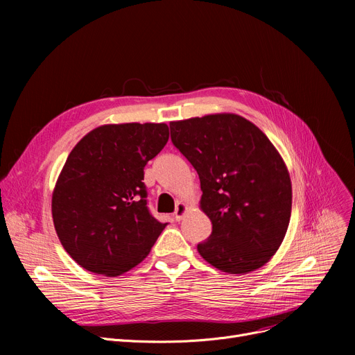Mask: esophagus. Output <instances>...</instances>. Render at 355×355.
I'll return each mask as SVG.
<instances>
[{"instance_id":"34e87169","label":"esophagus","mask_w":355,"mask_h":355,"mask_svg":"<svg viewBox=\"0 0 355 355\" xmlns=\"http://www.w3.org/2000/svg\"><path fill=\"white\" fill-rule=\"evenodd\" d=\"M189 211V206L185 202H178L177 204V209H175V214H174V218L177 221H180L185 214H187Z\"/></svg>"}]
</instances>
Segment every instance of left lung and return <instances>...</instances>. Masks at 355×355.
I'll return each instance as SVG.
<instances>
[{"instance_id":"left-lung-1","label":"left lung","mask_w":355,"mask_h":355,"mask_svg":"<svg viewBox=\"0 0 355 355\" xmlns=\"http://www.w3.org/2000/svg\"><path fill=\"white\" fill-rule=\"evenodd\" d=\"M173 144L200 178V209L211 236L197 246L207 263L230 275L265 266L281 248L292 211V182L275 145L236 114L170 122Z\"/></svg>"}]
</instances>
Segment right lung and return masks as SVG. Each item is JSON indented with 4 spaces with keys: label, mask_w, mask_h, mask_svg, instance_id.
<instances>
[{
    "label": "right lung",
    "mask_w": 355,
    "mask_h": 355,
    "mask_svg": "<svg viewBox=\"0 0 355 355\" xmlns=\"http://www.w3.org/2000/svg\"><path fill=\"white\" fill-rule=\"evenodd\" d=\"M170 138L166 123H107L69 154L51 214L64 250L83 269L119 276L151 252L168 223L148 211L144 168Z\"/></svg>",
    "instance_id": "obj_1"
}]
</instances>
